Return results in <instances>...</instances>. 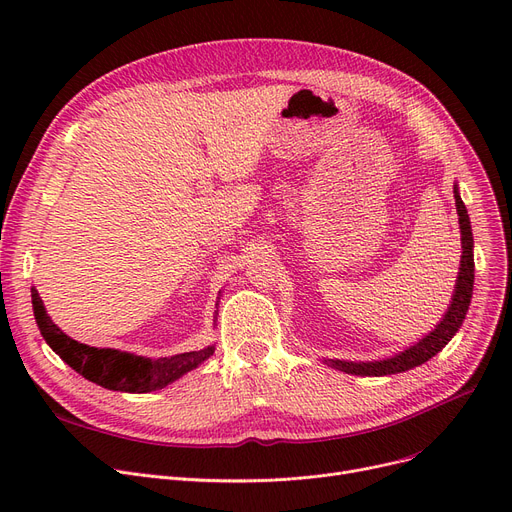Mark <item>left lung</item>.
<instances>
[{"instance_id": "obj_1", "label": "left lung", "mask_w": 512, "mask_h": 512, "mask_svg": "<svg viewBox=\"0 0 512 512\" xmlns=\"http://www.w3.org/2000/svg\"><path fill=\"white\" fill-rule=\"evenodd\" d=\"M454 205L456 213H459V228H461V267L459 276H456L454 294L450 299V305L442 317L440 324L419 338L415 344H411L405 351H400L392 357L378 359V361H342V359H324L328 367H334L338 371L351 373V375H367V378H380V375H392L409 371L413 367L423 365L425 361L438 355L442 348L452 340V336L459 332L463 326V319L469 311L471 297H473V280H475V261H473V232H471V220L467 207L461 199L459 184L454 182Z\"/></svg>"}]
</instances>
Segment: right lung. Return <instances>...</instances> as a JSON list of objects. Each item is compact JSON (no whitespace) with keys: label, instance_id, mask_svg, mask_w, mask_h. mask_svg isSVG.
I'll return each instance as SVG.
<instances>
[{"label":"right lung","instance_id":"add662e5","mask_svg":"<svg viewBox=\"0 0 512 512\" xmlns=\"http://www.w3.org/2000/svg\"><path fill=\"white\" fill-rule=\"evenodd\" d=\"M31 297L35 321L41 330V336L51 346V351L64 363H68L76 373L83 375L85 380L107 390L130 394H147L161 390L180 380L184 373L197 369L215 353V344H209L201 348V351L159 359L118 351V348H95L72 340L68 334H64L56 324H53V319L47 315L35 286L31 288ZM215 315H218V311H215ZM215 315L213 321L218 319Z\"/></svg>","mask_w":512,"mask_h":512}]
</instances>
